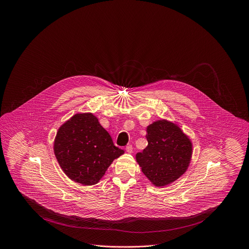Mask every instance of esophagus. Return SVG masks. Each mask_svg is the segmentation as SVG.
Returning a JSON list of instances; mask_svg holds the SVG:
<instances>
[{"instance_id": "esophagus-1", "label": "esophagus", "mask_w": 249, "mask_h": 249, "mask_svg": "<svg viewBox=\"0 0 249 249\" xmlns=\"http://www.w3.org/2000/svg\"><path fill=\"white\" fill-rule=\"evenodd\" d=\"M126 152L129 153V154H131V153L133 152V147H132V145H128V146L126 147Z\"/></svg>"}]
</instances>
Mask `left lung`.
<instances>
[{
  "label": "left lung",
  "instance_id": "8db88e82",
  "mask_svg": "<svg viewBox=\"0 0 249 249\" xmlns=\"http://www.w3.org/2000/svg\"><path fill=\"white\" fill-rule=\"evenodd\" d=\"M148 146L136 160L148 179L158 187L174 182L186 171L192 157V143L176 124L158 120L147 127Z\"/></svg>",
  "mask_w": 249,
  "mask_h": 249
}]
</instances>
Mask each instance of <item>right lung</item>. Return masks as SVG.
I'll return each instance as SVG.
<instances>
[{"instance_id":"obj_1","label":"right lung","mask_w":249,"mask_h":249,"mask_svg":"<svg viewBox=\"0 0 249 249\" xmlns=\"http://www.w3.org/2000/svg\"><path fill=\"white\" fill-rule=\"evenodd\" d=\"M54 154L70 179L93 185L124 151L114 146L109 133L92 113H77L58 129Z\"/></svg>"}]
</instances>
